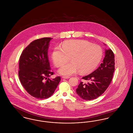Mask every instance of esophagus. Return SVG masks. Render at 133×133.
Returning <instances> with one entry per match:
<instances>
[{"label":"esophagus","mask_w":133,"mask_h":133,"mask_svg":"<svg viewBox=\"0 0 133 133\" xmlns=\"http://www.w3.org/2000/svg\"><path fill=\"white\" fill-rule=\"evenodd\" d=\"M70 78V77H68V76H63L62 77V78L65 79H69Z\"/></svg>","instance_id":"34e87169"}]
</instances>
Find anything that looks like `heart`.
<instances>
[{"label":"heart","instance_id":"heart-1","mask_svg":"<svg viewBox=\"0 0 133 133\" xmlns=\"http://www.w3.org/2000/svg\"><path fill=\"white\" fill-rule=\"evenodd\" d=\"M100 46L92 44L85 41L73 40L64 43L62 48L56 47L52 52V59L56 67H59L71 62L59 69L58 73L64 76H71L80 72L87 74L92 72L100 63L102 57Z\"/></svg>","mask_w":133,"mask_h":133}]
</instances>
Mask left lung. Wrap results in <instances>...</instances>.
I'll use <instances>...</instances> for the list:
<instances>
[{
    "label": "left lung",
    "mask_w": 133,
    "mask_h": 133,
    "mask_svg": "<svg viewBox=\"0 0 133 133\" xmlns=\"http://www.w3.org/2000/svg\"><path fill=\"white\" fill-rule=\"evenodd\" d=\"M104 45H106L105 44ZM115 59L113 51L109 48L105 50V57L100 66L91 73L82 78L87 83L80 82L76 92L85 101H91L101 96L111 82L115 70Z\"/></svg>",
    "instance_id": "8db88e82"
}]
</instances>
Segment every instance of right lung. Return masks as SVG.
I'll use <instances>...</instances> for the list:
<instances>
[{
	"instance_id": "add662e5",
	"label": "right lung",
	"mask_w": 133,
	"mask_h": 133,
	"mask_svg": "<svg viewBox=\"0 0 133 133\" xmlns=\"http://www.w3.org/2000/svg\"><path fill=\"white\" fill-rule=\"evenodd\" d=\"M52 38L43 37L30 43L23 51L19 59V77L22 85L32 96L48 98L53 95L60 77L50 79L53 74L48 58V49Z\"/></svg>"
}]
</instances>
